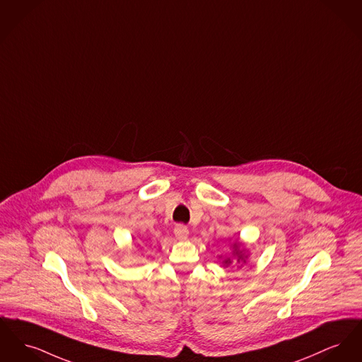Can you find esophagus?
<instances>
[{"label": "esophagus", "mask_w": 362, "mask_h": 362, "mask_svg": "<svg viewBox=\"0 0 362 362\" xmlns=\"http://www.w3.org/2000/svg\"><path fill=\"white\" fill-rule=\"evenodd\" d=\"M173 233H175V236H176L179 240H185V239H187V236H189V228H187L185 224H176Z\"/></svg>", "instance_id": "esophagus-1"}]
</instances>
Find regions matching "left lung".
Instances as JSON below:
<instances>
[{
  "instance_id": "8db88e82",
  "label": "left lung",
  "mask_w": 362,
  "mask_h": 362,
  "mask_svg": "<svg viewBox=\"0 0 362 362\" xmlns=\"http://www.w3.org/2000/svg\"><path fill=\"white\" fill-rule=\"evenodd\" d=\"M233 249H234L233 255L236 257V262H243V264H245L247 255L245 253V250L240 249V243H233ZM223 264H224V267L227 268V267H230V265L233 264V259H231L230 257H227L226 259H223Z\"/></svg>"
}]
</instances>
